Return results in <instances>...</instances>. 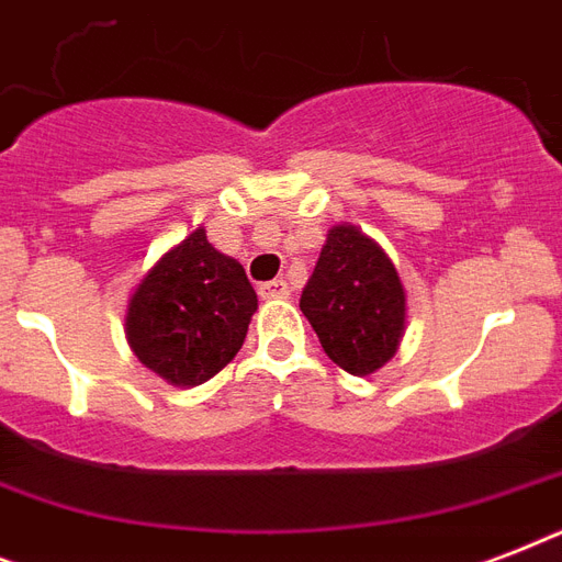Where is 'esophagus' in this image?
<instances>
[{
    "instance_id": "esophagus-1",
    "label": "esophagus",
    "mask_w": 562,
    "mask_h": 562,
    "mask_svg": "<svg viewBox=\"0 0 562 562\" xmlns=\"http://www.w3.org/2000/svg\"><path fill=\"white\" fill-rule=\"evenodd\" d=\"M259 297L262 300H282L289 297V282L285 280H271L259 285Z\"/></svg>"
}]
</instances>
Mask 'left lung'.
Wrapping results in <instances>:
<instances>
[{
  "instance_id": "1",
  "label": "left lung",
  "mask_w": 562,
  "mask_h": 562,
  "mask_svg": "<svg viewBox=\"0 0 562 562\" xmlns=\"http://www.w3.org/2000/svg\"><path fill=\"white\" fill-rule=\"evenodd\" d=\"M300 308L341 370L368 375L393 359L405 333V291L382 247L361 229H329Z\"/></svg>"
}]
</instances>
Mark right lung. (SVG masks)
Returning <instances> with one entry per match:
<instances>
[{
    "mask_svg": "<svg viewBox=\"0 0 562 562\" xmlns=\"http://www.w3.org/2000/svg\"><path fill=\"white\" fill-rule=\"evenodd\" d=\"M254 312L245 268L194 229L139 282L127 306V344L166 382L194 387L241 350Z\"/></svg>",
    "mask_w": 562,
    "mask_h": 562,
    "instance_id": "1",
    "label": "right lung"
}]
</instances>
